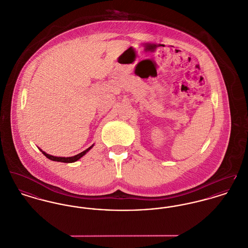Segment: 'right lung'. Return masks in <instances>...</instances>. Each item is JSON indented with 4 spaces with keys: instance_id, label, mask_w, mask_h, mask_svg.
Returning a JSON list of instances; mask_svg holds the SVG:
<instances>
[{
    "instance_id": "obj_1",
    "label": "right lung",
    "mask_w": 248,
    "mask_h": 248,
    "mask_svg": "<svg viewBox=\"0 0 248 248\" xmlns=\"http://www.w3.org/2000/svg\"><path fill=\"white\" fill-rule=\"evenodd\" d=\"M93 144L91 147H89L88 149H86L85 151L79 153V154H77V155H74V156H69V157H64V156H55V155H49V154H46V153L43 152L41 149H40V151L42 152V154H43L47 158H49V159H51V160L58 161V162H65V163H72V162H76V161H77L79 158H81L84 155H86L87 152H89V151L93 148Z\"/></svg>"
}]
</instances>
